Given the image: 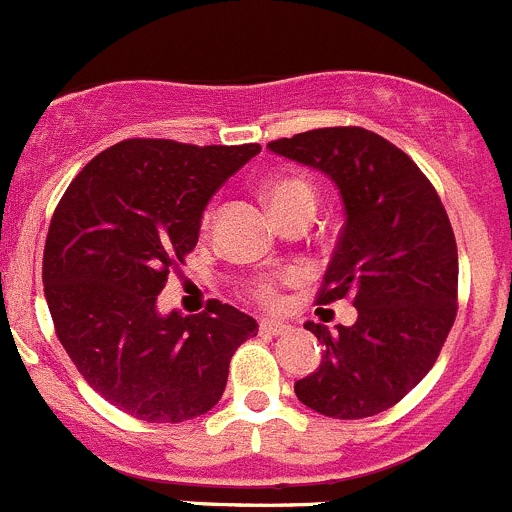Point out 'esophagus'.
Returning a JSON list of instances; mask_svg holds the SVG:
<instances>
[{
    "label": "esophagus",
    "instance_id": "34e87169",
    "mask_svg": "<svg viewBox=\"0 0 512 512\" xmlns=\"http://www.w3.org/2000/svg\"><path fill=\"white\" fill-rule=\"evenodd\" d=\"M258 331H261L263 336H283V333H288V326L278 321H261Z\"/></svg>",
    "mask_w": 512,
    "mask_h": 512
}]
</instances>
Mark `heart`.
Masks as SVG:
<instances>
[{
    "instance_id": "b5f03b06",
    "label": "heart",
    "mask_w": 512,
    "mask_h": 512,
    "mask_svg": "<svg viewBox=\"0 0 512 512\" xmlns=\"http://www.w3.org/2000/svg\"><path fill=\"white\" fill-rule=\"evenodd\" d=\"M263 194H266L273 214L281 211L283 206L293 204V201H313L311 184H308L306 179H301V176H276V179H271L263 186ZM254 296L256 301L261 303H276V286H273V283H258L254 288Z\"/></svg>"
}]
</instances>
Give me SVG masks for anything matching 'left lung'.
<instances>
[{
	"instance_id": "8db88e82",
	"label": "left lung",
	"mask_w": 512,
	"mask_h": 512,
	"mask_svg": "<svg viewBox=\"0 0 512 512\" xmlns=\"http://www.w3.org/2000/svg\"><path fill=\"white\" fill-rule=\"evenodd\" d=\"M321 171L341 194L346 224L318 303L351 298L353 326L306 328L326 346L296 381L298 401L328 418L396 406L433 368L458 301V246L433 184L411 156L361 126L313 129L268 144Z\"/></svg>"
}]
</instances>
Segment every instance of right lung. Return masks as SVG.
Listing matches in <instances>:
<instances>
[{
  "mask_svg": "<svg viewBox=\"0 0 512 512\" xmlns=\"http://www.w3.org/2000/svg\"><path fill=\"white\" fill-rule=\"evenodd\" d=\"M258 144L126 139L69 184L44 246V296L64 351L119 411L181 423L224 396L229 363L258 323L221 301L159 313L169 271L199 241L201 216Z\"/></svg>",
  "mask_w": 512,
  "mask_h": 512,
  "instance_id": "obj_1",
  "label": "right lung"
}]
</instances>
